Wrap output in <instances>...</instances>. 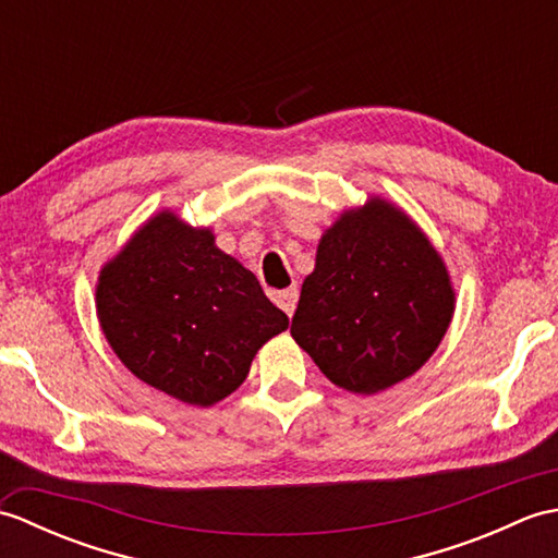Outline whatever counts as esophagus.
I'll list each match as a JSON object with an SVG mask.
<instances>
[{"label": "esophagus", "mask_w": 558, "mask_h": 558, "mask_svg": "<svg viewBox=\"0 0 558 558\" xmlns=\"http://www.w3.org/2000/svg\"><path fill=\"white\" fill-rule=\"evenodd\" d=\"M298 300H300V290H298V288H288V290H282V292H278V298H276V302H278L280 310L286 312L290 318H292L294 310H298Z\"/></svg>", "instance_id": "obj_1"}]
</instances>
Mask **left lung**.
<instances>
[{"label":"left lung","mask_w":558,"mask_h":558,"mask_svg":"<svg viewBox=\"0 0 558 558\" xmlns=\"http://www.w3.org/2000/svg\"><path fill=\"white\" fill-rule=\"evenodd\" d=\"M456 290L441 254L400 206L369 196L322 234L290 333L330 384L376 396L441 345Z\"/></svg>","instance_id":"8db88e82"}]
</instances>
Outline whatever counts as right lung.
Here are the masks:
<instances>
[{
    "instance_id": "right-lung-1",
    "label": "right lung",
    "mask_w": 558,
    "mask_h": 558,
    "mask_svg": "<svg viewBox=\"0 0 558 558\" xmlns=\"http://www.w3.org/2000/svg\"><path fill=\"white\" fill-rule=\"evenodd\" d=\"M98 322L141 381L210 408L244 384L256 352L290 326L252 270L162 208L100 268Z\"/></svg>"
}]
</instances>
